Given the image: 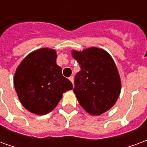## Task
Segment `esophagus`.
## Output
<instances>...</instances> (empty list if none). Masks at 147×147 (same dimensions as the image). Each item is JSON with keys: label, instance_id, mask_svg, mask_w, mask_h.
<instances>
[{"label": "esophagus", "instance_id": "esophagus-1", "mask_svg": "<svg viewBox=\"0 0 147 147\" xmlns=\"http://www.w3.org/2000/svg\"><path fill=\"white\" fill-rule=\"evenodd\" d=\"M69 80H70L71 83H73V82H74V77L73 76H70V77H69Z\"/></svg>", "mask_w": 147, "mask_h": 147}]
</instances>
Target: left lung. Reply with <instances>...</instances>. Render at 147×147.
Instances as JSON below:
<instances>
[{"label":"left lung","mask_w":147,"mask_h":147,"mask_svg":"<svg viewBox=\"0 0 147 147\" xmlns=\"http://www.w3.org/2000/svg\"><path fill=\"white\" fill-rule=\"evenodd\" d=\"M71 53L81 68L73 90L80 105L90 115L104 113L116 103L121 89L115 62L107 52L95 47Z\"/></svg>","instance_id":"left-lung-1"}]
</instances>
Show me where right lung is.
<instances>
[{
    "label": "right lung",
    "mask_w": 147,
    "mask_h": 147,
    "mask_svg": "<svg viewBox=\"0 0 147 147\" xmlns=\"http://www.w3.org/2000/svg\"><path fill=\"white\" fill-rule=\"evenodd\" d=\"M57 57L54 49H40L27 55L16 69L15 89L21 104L32 113H49L62 94L73 88L70 80L63 76Z\"/></svg>",
    "instance_id": "obj_1"
}]
</instances>
